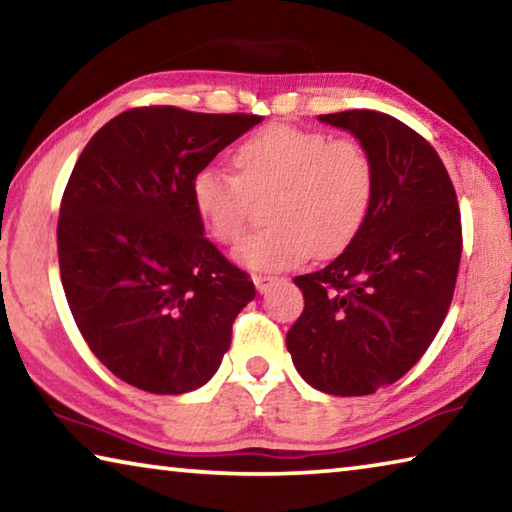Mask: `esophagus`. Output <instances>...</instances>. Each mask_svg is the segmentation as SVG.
Masks as SVG:
<instances>
[{"instance_id":"obj_1","label":"esophagus","mask_w":512,"mask_h":512,"mask_svg":"<svg viewBox=\"0 0 512 512\" xmlns=\"http://www.w3.org/2000/svg\"><path fill=\"white\" fill-rule=\"evenodd\" d=\"M275 280H277V277H273V275H253V282H255V287H257L259 293H266L268 289H271Z\"/></svg>"}]
</instances>
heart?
<instances>
[{"instance_id":"obj_1","label":"heart","mask_w":512,"mask_h":512,"mask_svg":"<svg viewBox=\"0 0 512 512\" xmlns=\"http://www.w3.org/2000/svg\"><path fill=\"white\" fill-rule=\"evenodd\" d=\"M235 173L205 167L192 198L210 235L223 246L244 241L255 201L271 196V225L239 250L253 268H284L309 253L332 255L357 237L377 189V169L357 137L271 124L241 142Z\"/></svg>"}]
</instances>
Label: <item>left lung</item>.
Wrapping results in <instances>:
<instances>
[{
  "label": "left lung",
  "mask_w": 512,
  "mask_h": 512,
  "mask_svg": "<svg viewBox=\"0 0 512 512\" xmlns=\"http://www.w3.org/2000/svg\"><path fill=\"white\" fill-rule=\"evenodd\" d=\"M318 119L368 146L377 189L350 246L293 277L305 309L287 348L318 391L370 395L404 377L443 325L461 264V210L436 149L400 119L377 110Z\"/></svg>",
  "instance_id": "left-lung-1"
}]
</instances>
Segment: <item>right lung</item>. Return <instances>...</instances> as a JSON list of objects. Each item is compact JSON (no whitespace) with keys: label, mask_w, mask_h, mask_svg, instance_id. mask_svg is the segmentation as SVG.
I'll return each instance as SVG.
<instances>
[{"label":"right lung","mask_w":512,"mask_h":512,"mask_svg":"<svg viewBox=\"0 0 512 512\" xmlns=\"http://www.w3.org/2000/svg\"><path fill=\"white\" fill-rule=\"evenodd\" d=\"M262 119L133 108L74 164L56 230L67 305L94 357L140 391L203 386L255 298L250 275L203 235L192 180Z\"/></svg>","instance_id":"add662e5"}]
</instances>
